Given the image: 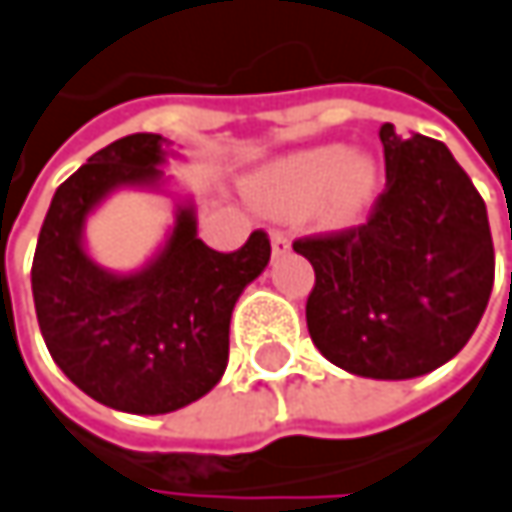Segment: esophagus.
<instances>
[{"instance_id":"obj_1","label":"esophagus","mask_w":512,"mask_h":512,"mask_svg":"<svg viewBox=\"0 0 512 512\" xmlns=\"http://www.w3.org/2000/svg\"><path fill=\"white\" fill-rule=\"evenodd\" d=\"M287 249H290V237H287L281 228H275V231H272V252H275V255H284Z\"/></svg>"}]
</instances>
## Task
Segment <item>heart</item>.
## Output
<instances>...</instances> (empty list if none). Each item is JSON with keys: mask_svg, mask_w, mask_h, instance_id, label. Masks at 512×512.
Segmentation results:
<instances>
[{"mask_svg": "<svg viewBox=\"0 0 512 512\" xmlns=\"http://www.w3.org/2000/svg\"><path fill=\"white\" fill-rule=\"evenodd\" d=\"M375 190V166L351 158L346 146H319L296 152L266 166L252 193L263 208L275 213H304L325 202L331 219L346 222L357 216Z\"/></svg>", "mask_w": 512, "mask_h": 512, "instance_id": "heart-1", "label": "heart"}]
</instances>
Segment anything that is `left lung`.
Segmentation results:
<instances>
[{
  "instance_id": "8db88e82",
  "label": "left lung",
  "mask_w": 512,
  "mask_h": 512,
  "mask_svg": "<svg viewBox=\"0 0 512 512\" xmlns=\"http://www.w3.org/2000/svg\"><path fill=\"white\" fill-rule=\"evenodd\" d=\"M387 184L363 225L299 237L316 281L307 331L334 366L428 375L469 343L495 281L487 205L445 143L381 125Z\"/></svg>"
}]
</instances>
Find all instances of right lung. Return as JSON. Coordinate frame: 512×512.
I'll use <instances>...</instances> for the list:
<instances>
[{
  "label": "right lung",
  "instance_id": "obj_1",
  "mask_svg": "<svg viewBox=\"0 0 512 512\" xmlns=\"http://www.w3.org/2000/svg\"><path fill=\"white\" fill-rule=\"evenodd\" d=\"M163 146L161 134H128L87 158L55 190L31 263L52 360L99 404L140 416L172 413L216 387L231 310L272 255L266 231H252L237 252L210 249L190 208L178 210L158 260L137 275H111L84 255V216L114 187L155 184Z\"/></svg>",
  "mask_w": 512,
  "mask_h": 512
}]
</instances>
